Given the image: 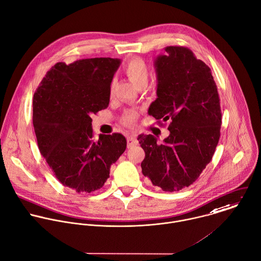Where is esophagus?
<instances>
[{"instance_id":"34e87169","label":"esophagus","mask_w":261,"mask_h":261,"mask_svg":"<svg viewBox=\"0 0 261 261\" xmlns=\"http://www.w3.org/2000/svg\"><path fill=\"white\" fill-rule=\"evenodd\" d=\"M137 145V139H136V135L134 134H130L128 137H127V146L128 148L130 147H133Z\"/></svg>"}]
</instances>
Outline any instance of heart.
Segmentation results:
<instances>
[{
    "label": "heart",
    "mask_w": 261,
    "mask_h": 261,
    "mask_svg": "<svg viewBox=\"0 0 261 261\" xmlns=\"http://www.w3.org/2000/svg\"><path fill=\"white\" fill-rule=\"evenodd\" d=\"M123 70L125 74L128 76V78L137 86H141L143 84H147L148 78H149V69L145 62L141 60L140 58H132L128 60ZM113 94V84L110 86V95ZM138 114L134 110H127L124 112L121 121L126 126H132L137 121Z\"/></svg>",
    "instance_id": "1"
}]
</instances>
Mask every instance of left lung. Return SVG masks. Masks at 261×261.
<instances>
[{
  "instance_id": "obj_1",
  "label": "left lung",
  "mask_w": 261,
  "mask_h": 261,
  "mask_svg": "<svg viewBox=\"0 0 261 261\" xmlns=\"http://www.w3.org/2000/svg\"><path fill=\"white\" fill-rule=\"evenodd\" d=\"M165 50L155 61L158 98L148 113L161 125V120L170 122V135L163 144L151 134L137 139L145 151L143 175L173 192L192 185L211 163L221 136L222 111L211 68L186 46Z\"/></svg>"
}]
</instances>
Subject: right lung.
<instances>
[{"mask_svg": "<svg viewBox=\"0 0 261 261\" xmlns=\"http://www.w3.org/2000/svg\"><path fill=\"white\" fill-rule=\"evenodd\" d=\"M120 60L91 58L55 64L33 95L37 145L55 177L77 193L100 189L125 151L120 133L93 139L92 114L108 108L110 86Z\"/></svg>", "mask_w": 261, "mask_h": 261, "instance_id": "add662e5", "label": "right lung"}]
</instances>
